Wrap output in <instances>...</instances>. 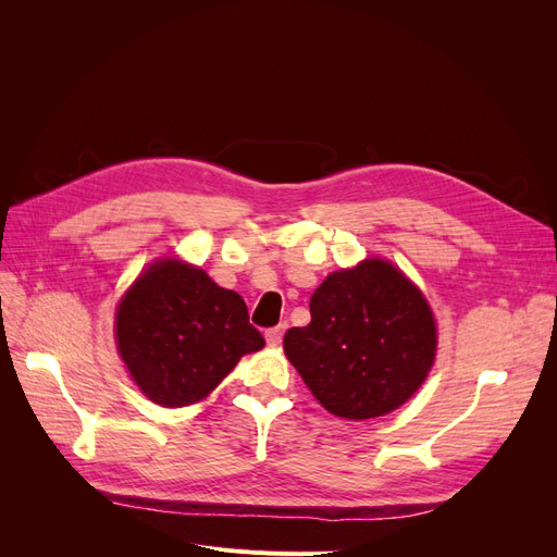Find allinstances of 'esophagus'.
<instances>
[{
    "instance_id": "1",
    "label": "esophagus",
    "mask_w": 557,
    "mask_h": 557,
    "mask_svg": "<svg viewBox=\"0 0 557 557\" xmlns=\"http://www.w3.org/2000/svg\"><path fill=\"white\" fill-rule=\"evenodd\" d=\"M283 332H285V323H281V325H276V327H269V330L264 332L267 344H269V346H278L281 339H283Z\"/></svg>"
}]
</instances>
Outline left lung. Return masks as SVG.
Returning <instances> with one entry per match:
<instances>
[{
  "instance_id": "1",
  "label": "left lung",
  "mask_w": 557,
  "mask_h": 557,
  "mask_svg": "<svg viewBox=\"0 0 557 557\" xmlns=\"http://www.w3.org/2000/svg\"><path fill=\"white\" fill-rule=\"evenodd\" d=\"M309 307L311 323L285 332L283 348L330 413L383 416L425 381L436 350L434 318L391 262L364 260L330 274Z\"/></svg>"
}]
</instances>
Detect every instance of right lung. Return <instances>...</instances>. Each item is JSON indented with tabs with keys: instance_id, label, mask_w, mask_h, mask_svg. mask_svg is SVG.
I'll list each match as a JSON object with an SVG mask.
<instances>
[{
	"instance_id": "1",
	"label": "right lung",
	"mask_w": 557,
	"mask_h": 557,
	"mask_svg": "<svg viewBox=\"0 0 557 557\" xmlns=\"http://www.w3.org/2000/svg\"><path fill=\"white\" fill-rule=\"evenodd\" d=\"M115 339L132 379L160 407L205 399L242 356L264 346L237 293L176 260L153 264L127 290Z\"/></svg>"
}]
</instances>
